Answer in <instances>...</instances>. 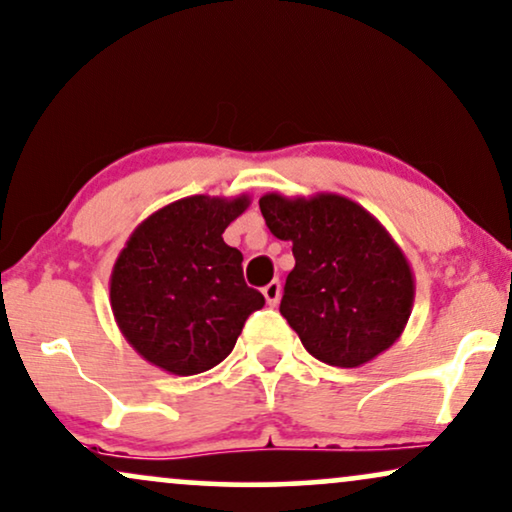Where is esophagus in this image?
<instances>
[{
    "instance_id": "esophagus-1",
    "label": "esophagus",
    "mask_w": 512,
    "mask_h": 512,
    "mask_svg": "<svg viewBox=\"0 0 512 512\" xmlns=\"http://www.w3.org/2000/svg\"><path fill=\"white\" fill-rule=\"evenodd\" d=\"M263 296H265V301H268V305L280 303V298H282V282L280 280H272V282L265 284Z\"/></svg>"
}]
</instances>
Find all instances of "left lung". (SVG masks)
I'll return each mask as SVG.
<instances>
[{
  "label": "left lung",
  "instance_id": "1",
  "mask_svg": "<svg viewBox=\"0 0 512 512\" xmlns=\"http://www.w3.org/2000/svg\"><path fill=\"white\" fill-rule=\"evenodd\" d=\"M258 207L294 251L280 313L303 348L343 369L390 348L409 320L414 277L381 223L338 195H265Z\"/></svg>",
  "mask_w": 512,
  "mask_h": 512
}]
</instances>
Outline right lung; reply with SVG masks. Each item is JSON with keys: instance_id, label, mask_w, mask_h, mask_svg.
Returning a JSON list of instances; mask_svg holds the SVG:
<instances>
[{"instance_id": "1", "label": "right lung", "mask_w": 512, "mask_h": 512, "mask_svg": "<svg viewBox=\"0 0 512 512\" xmlns=\"http://www.w3.org/2000/svg\"><path fill=\"white\" fill-rule=\"evenodd\" d=\"M249 199L185 197L138 225L110 280L112 313L145 360L176 376L202 374L235 348L265 298L244 282L242 251L223 232Z\"/></svg>"}]
</instances>
